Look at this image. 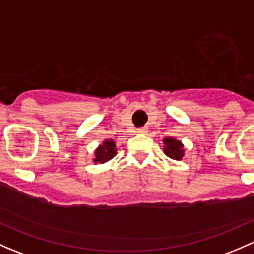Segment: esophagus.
Here are the masks:
<instances>
[{"label":"esophagus","mask_w":254,"mask_h":254,"mask_svg":"<svg viewBox=\"0 0 254 254\" xmlns=\"http://www.w3.org/2000/svg\"><path fill=\"white\" fill-rule=\"evenodd\" d=\"M137 132H139V134H146V132H147V129H145V127H142V129L137 130Z\"/></svg>","instance_id":"obj_1"}]
</instances>
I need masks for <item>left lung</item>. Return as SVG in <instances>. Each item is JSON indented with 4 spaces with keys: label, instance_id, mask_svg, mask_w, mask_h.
Here are the masks:
<instances>
[{
    "label": "left lung",
    "instance_id": "obj_1",
    "mask_svg": "<svg viewBox=\"0 0 254 254\" xmlns=\"http://www.w3.org/2000/svg\"><path fill=\"white\" fill-rule=\"evenodd\" d=\"M163 141V152L167 157L172 158V160L181 161L183 158L186 150H184V145L181 140H177L175 137H165Z\"/></svg>",
    "mask_w": 254,
    "mask_h": 254
}]
</instances>
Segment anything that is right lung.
I'll return each instance as SVG.
<instances>
[{
  "label": "right lung",
  "instance_id": "add662e5",
  "mask_svg": "<svg viewBox=\"0 0 254 254\" xmlns=\"http://www.w3.org/2000/svg\"><path fill=\"white\" fill-rule=\"evenodd\" d=\"M117 145L113 139H106L102 141L101 145L94 150V156L92 162L93 163H106L111 161L117 155Z\"/></svg>",
  "mask_w": 254,
  "mask_h": 254
}]
</instances>
